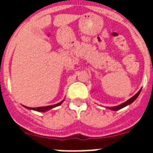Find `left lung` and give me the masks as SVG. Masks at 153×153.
Instances as JSON below:
<instances>
[{"instance_id": "obj_1", "label": "left lung", "mask_w": 153, "mask_h": 153, "mask_svg": "<svg viewBox=\"0 0 153 153\" xmlns=\"http://www.w3.org/2000/svg\"><path fill=\"white\" fill-rule=\"evenodd\" d=\"M140 91H141V89H140V91H138L137 93L135 95L133 96V97H132L131 98H129L128 100H127L126 102H123L122 104L121 105H117V106H112V107H106L107 109H110V110H114V111H117V110H118V109H122V108H124V107L127 106V105H130L131 103H133L134 101L137 98V97L139 96V94H140Z\"/></svg>"}]
</instances>
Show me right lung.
<instances>
[{
  "label": "right lung",
  "mask_w": 153,
  "mask_h": 153,
  "mask_svg": "<svg viewBox=\"0 0 153 153\" xmlns=\"http://www.w3.org/2000/svg\"><path fill=\"white\" fill-rule=\"evenodd\" d=\"M63 101H64V100H62V102H60L59 103H57V104L52 105H48V106L36 107V108H30V107H27V106H25V105H24V107H25L26 109H31V110H35V111H38V112H46V111H48V110H49V109H52V108H55V107L59 106V105H60L62 104V102H63Z\"/></svg>",
  "instance_id": "1"
}]
</instances>
